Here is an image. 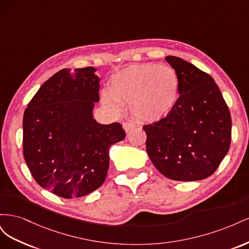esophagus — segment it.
Here are the masks:
<instances>
[{
  "instance_id": "esophagus-1",
  "label": "esophagus",
  "mask_w": 249,
  "mask_h": 249,
  "mask_svg": "<svg viewBox=\"0 0 249 249\" xmlns=\"http://www.w3.org/2000/svg\"><path fill=\"white\" fill-rule=\"evenodd\" d=\"M134 126H135V125H134V124L129 123V122H124V123L123 124V127H124V130L125 132H129V131H131Z\"/></svg>"
}]
</instances>
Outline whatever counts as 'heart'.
Instances as JSON below:
<instances>
[{
	"mask_svg": "<svg viewBox=\"0 0 249 249\" xmlns=\"http://www.w3.org/2000/svg\"><path fill=\"white\" fill-rule=\"evenodd\" d=\"M179 91L177 71L167 65L153 63L126 67L112 77L103 102L118 111L119 104H130L132 115L141 122H154L175 106Z\"/></svg>",
	"mask_w": 249,
	"mask_h": 249,
	"instance_id": "b5f03b06",
	"label": "heart"
}]
</instances>
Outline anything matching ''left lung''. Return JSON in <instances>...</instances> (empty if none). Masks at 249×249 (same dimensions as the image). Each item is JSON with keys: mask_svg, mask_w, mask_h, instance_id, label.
I'll return each mask as SVG.
<instances>
[{"mask_svg": "<svg viewBox=\"0 0 249 249\" xmlns=\"http://www.w3.org/2000/svg\"><path fill=\"white\" fill-rule=\"evenodd\" d=\"M165 59L178 76L179 96L166 116L142 126L147 154L155 167L170 179L207 178L230 149L229 107L210 74L178 57Z\"/></svg>", "mask_w": 249, "mask_h": 249, "instance_id": "left-lung-1", "label": "left lung"}]
</instances>
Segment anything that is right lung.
I'll return each instance as SVG.
<instances>
[{
    "mask_svg": "<svg viewBox=\"0 0 249 249\" xmlns=\"http://www.w3.org/2000/svg\"><path fill=\"white\" fill-rule=\"evenodd\" d=\"M100 79L91 66L58 71L30 101L22 120V153L36 183L63 198L100 188L109 148L125 137L123 125L97 124Z\"/></svg>",
    "mask_w": 249,
    "mask_h": 249,
    "instance_id": "1",
    "label": "right lung"
}]
</instances>
